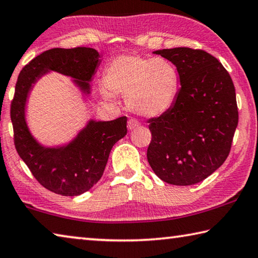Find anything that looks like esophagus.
<instances>
[{
    "instance_id": "obj_1",
    "label": "esophagus",
    "mask_w": 258,
    "mask_h": 258,
    "mask_svg": "<svg viewBox=\"0 0 258 258\" xmlns=\"http://www.w3.org/2000/svg\"><path fill=\"white\" fill-rule=\"evenodd\" d=\"M139 125H141V122H139V121L136 120V119H130V120L128 121V129H129V130L136 129V128H138Z\"/></svg>"
}]
</instances>
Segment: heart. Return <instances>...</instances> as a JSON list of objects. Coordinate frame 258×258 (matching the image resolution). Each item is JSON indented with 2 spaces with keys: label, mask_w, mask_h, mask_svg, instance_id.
I'll return each instance as SVG.
<instances>
[{
  "label": "heart",
  "mask_w": 258,
  "mask_h": 258,
  "mask_svg": "<svg viewBox=\"0 0 258 258\" xmlns=\"http://www.w3.org/2000/svg\"><path fill=\"white\" fill-rule=\"evenodd\" d=\"M112 92L126 96V103L144 116H157L177 98L178 70L164 57L121 55L110 62L104 77Z\"/></svg>",
  "instance_id": "b5f03b06"
}]
</instances>
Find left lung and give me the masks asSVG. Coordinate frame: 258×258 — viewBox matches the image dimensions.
Instances as JSON below:
<instances>
[{
	"mask_svg": "<svg viewBox=\"0 0 258 258\" xmlns=\"http://www.w3.org/2000/svg\"><path fill=\"white\" fill-rule=\"evenodd\" d=\"M177 67L180 85L168 111L148 120L147 161L174 186L201 182L224 163L238 125L236 90L221 62L203 49L155 51Z\"/></svg>",
	"mask_w": 258,
	"mask_h": 258,
	"instance_id": "8db88e82",
	"label": "left lung"
}]
</instances>
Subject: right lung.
Listing matches in <instances>:
<instances>
[{"label":"right lung","mask_w":258,"mask_h":258,"mask_svg":"<svg viewBox=\"0 0 258 258\" xmlns=\"http://www.w3.org/2000/svg\"><path fill=\"white\" fill-rule=\"evenodd\" d=\"M99 63V54L94 48H51L33 58L18 77L10 110L16 150L35 179L57 195H81L102 178L113 145L126 135V116L112 121L90 120L68 145L44 147L27 126V96L36 81L49 70L72 77L76 85L89 94L88 81Z\"/></svg>","instance_id":"add662e5"}]
</instances>
